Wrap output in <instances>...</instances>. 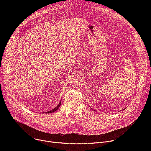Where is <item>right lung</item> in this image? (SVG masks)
Wrapping results in <instances>:
<instances>
[{"instance_id": "add662e5", "label": "right lung", "mask_w": 151, "mask_h": 151, "mask_svg": "<svg viewBox=\"0 0 151 151\" xmlns=\"http://www.w3.org/2000/svg\"><path fill=\"white\" fill-rule=\"evenodd\" d=\"M61 101H60V103L55 107V108H54L53 109H52V110H51V111H48V112H45V114H50V113H52V112H55V111H56L59 107H60V105H61Z\"/></svg>"}]
</instances>
